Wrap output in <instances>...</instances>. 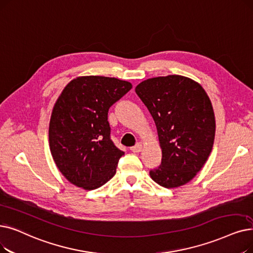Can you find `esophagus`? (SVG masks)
<instances>
[{
  "mask_svg": "<svg viewBox=\"0 0 253 253\" xmlns=\"http://www.w3.org/2000/svg\"><path fill=\"white\" fill-rule=\"evenodd\" d=\"M141 150H142V146L140 144H136L135 146L131 147V151H132L133 153H139V152H141Z\"/></svg>",
  "mask_w": 253,
  "mask_h": 253,
  "instance_id": "34e87169",
  "label": "esophagus"
}]
</instances>
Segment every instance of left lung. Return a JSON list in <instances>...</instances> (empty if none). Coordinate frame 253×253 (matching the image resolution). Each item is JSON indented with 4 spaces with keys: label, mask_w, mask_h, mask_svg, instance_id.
Segmentation results:
<instances>
[{
    "label": "left lung",
    "mask_w": 253,
    "mask_h": 253,
    "mask_svg": "<svg viewBox=\"0 0 253 253\" xmlns=\"http://www.w3.org/2000/svg\"><path fill=\"white\" fill-rule=\"evenodd\" d=\"M135 92L154 119L162 150L160 167L150 175L162 187L191 181L210 156L215 116L203 86L182 75L159 76L138 84Z\"/></svg>",
    "instance_id": "obj_1"
}]
</instances>
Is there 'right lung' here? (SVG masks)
Here are the masks:
<instances>
[{
    "label": "right lung",
    "mask_w": 253,
    "mask_h": 253,
    "mask_svg": "<svg viewBox=\"0 0 253 253\" xmlns=\"http://www.w3.org/2000/svg\"><path fill=\"white\" fill-rule=\"evenodd\" d=\"M132 84L105 76H80L64 87L53 105L48 138L64 177L85 190L111 180L124 152L111 139L108 109Z\"/></svg>",
    "instance_id": "obj_1"
}]
</instances>
